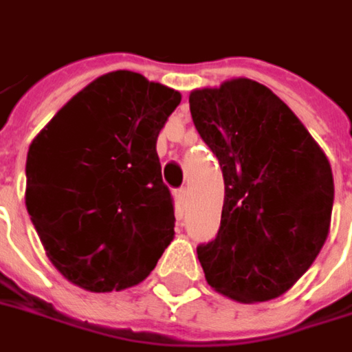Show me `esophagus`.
Returning <instances> with one entry per match:
<instances>
[{
	"label": "esophagus",
	"mask_w": 352,
	"mask_h": 352,
	"mask_svg": "<svg viewBox=\"0 0 352 352\" xmlns=\"http://www.w3.org/2000/svg\"><path fill=\"white\" fill-rule=\"evenodd\" d=\"M174 199H176V204L178 207H186V201H188V190L186 188H178V190H174Z\"/></svg>",
	"instance_id": "obj_1"
}]
</instances>
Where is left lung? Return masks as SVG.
I'll return each mask as SVG.
<instances>
[{"mask_svg": "<svg viewBox=\"0 0 352 352\" xmlns=\"http://www.w3.org/2000/svg\"><path fill=\"white\" fill-rule=\"evenodd\" d=\"M190 112L225 178L221 228L197 246L205 279L238 302L277 298L327 238L331 166L291 108L252 79L193 91Z\"/></svg>", "mask_w": 352, "mask_h": 352, "instance_id": "obj_1", "label": "left lung"}]
</instances>
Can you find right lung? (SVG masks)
<instances>
[{
    "instance_id": "right-lung-1",
    "label": "right lung",
    "mask_w": 352,
    "mask_h": 352,
    "mask_svg": "<svg viewBox=\"0 0 352 352\" xmlns=\"http://www.w3.org/2000/svg\"><path fill=\"white\" fill-rule=\"evenodd\" d=\"M180 100L139 73H106L30 143L25 204L65 279L110 292L155 270L176 221L157 138Z\"/></svg>"
}]
</instances>
